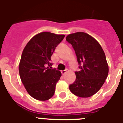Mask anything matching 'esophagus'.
<instances>
[{"mask_svg":"<svg viewBox=\"0 0 123 123\" xmlns=\"http://www.w3.org/2000/svg\"><path fill=\"white\" fill-rule=\"evenodd\" d=\"M61 73H62V74L63 75H64L66 73H67V70H63V71H61Z\"/></svg>","mask_w":123,"mask_h":123,"instance_id":"esophagus-1","label":"esophagus"}]
</instances>
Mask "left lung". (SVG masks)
Masks as SVG:
<instances>
[{
    "label": "left lung",
    "instance_id": "left-lung-1",
    "mask_svg": "<svg viewBox=\"0 0 123 123\" xmlns=\"http://www.w3.org/2000/svg\"><path fill=\"white\" fill-rule=\"evenodd\" d=\"M66 41L74 50L80 69L75 72L76 78L69 85V90L80 97H91L99 91L108 76L105 53L99 43L85 32L69 34Z\"/></svg>",
    "mask_w": 123,
    "mask_h": 123
}]
</instances>
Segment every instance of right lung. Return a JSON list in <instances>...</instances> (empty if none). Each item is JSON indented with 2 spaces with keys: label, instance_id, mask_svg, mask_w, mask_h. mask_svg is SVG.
I'll list each match as a JSON object with an SVG mask.
<instances>
[{
  "label": "right lung",
  "instance_id": "obj_1",
  "mask_svg": "<svg viewBox=\"0 0 123 123\" xmlns=\"http://www.w3.org/2000/svg\"><path fill=\"white\" fill-rule=\"evenodd\" d=\"M65 35L43 32L34 36L23 51L19 73L28 94L35 99L45 101L55 93L56 83L62 76L50 69L51 56Z\"/></svg>",
  "mask_w": 123,
  "mask_h": 123
}]
</instances>
